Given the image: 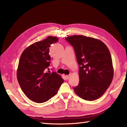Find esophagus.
I'll return each instance as SVG.
<instances>
[{
  "label": "esophagus",
  "instance_id": "1",
  "mask_svg": "<svg viewBox=\"0 0 127 127\" xmlns=\"http://www.w3.org/2000/svg\"><path fill=\"white\" fill-rule=\"evenodd\" d=\"M65 77H66V79H69V78L70 77V74H69V75H66V76H65Z\"/></svg>",
  "mask_w": 127,
  "mask_h": 127
}]
</instances>
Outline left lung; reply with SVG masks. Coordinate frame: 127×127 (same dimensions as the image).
<instances>
[{"mask_svg":"<svg viewBox=\"0 0 127 127\" xmlns=\"http://www.w3.org/2000/svg\"><path fill=\"white\" fill-rule=\"evenodd\" d=\"M73 47L79 65V83L73 87L82 99L92 101L101 96L113 78L112 57L102 41L83 35L65 38Z\"/></svg>","mask_w":127,"mask_h":127,"instance_id":"8db88e82","label":"left lung"}]
</instances>
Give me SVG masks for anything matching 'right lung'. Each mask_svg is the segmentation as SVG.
Wrapping results in <instances>:
<instances>
[{
  "label": "right lung",
  "instance_id": "add662e5",
  "mask_svg": "<svg viewBox=\"0 0 127 127\" xmlns=\"http://www.w3.org/2000/svg\"><path fill=\"white\" fill-rule=\"evenodd\" d=\"M58 41L56 37L48 36L31 45L20 57L18 81L22 91L32 101H47L56 95L64 82L56 72H51L49 69L51 60L49 49L50 44Z\"/></svg>",
  "mask_w": 127,
  "mask_h": 127
}]
</instances>
